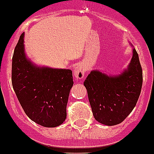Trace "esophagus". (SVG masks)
Wrapping results in <instances>:
<instances>
[{
  "label": "esophagus",
  "instance_id": "obj_1",
  "mask_svg": "<svg viewBox=\"0 0 154 154\" xmlns=\"http://www.w3.org/2000/svg\"><path fill=\"white\" fill-rule=\"evenodd\" d=\"M85 74V69L82 65H79L76 66L74 69V75L76 79H82Z\"/></svg>",
  "mask_w": 154,
  "mask_h": 154
}]
</instances>
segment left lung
<instances>
[{"instance_id": "1", "label": "left lung", "mask_w": 154, "mask_h": 154, "mask_svg": "<svg viewBox=\"0 0 154 154\" xmlns=\"http://www.w3.org/2000/svg\"><path fill=\"white\" fill-rule=\"evenodd\" d=\"M143 72L135 48L127 69L118 75L92 71L84 82L94 118L102 124L122 123L135 107L140 95Z\"/></svg>"}]
</instances>
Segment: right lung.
Here are the masks:
<instances>
[{
  "label": "right lung",
  "instance_id": "add662e5",
  "mask_svg": "<svg viewBox=\"0 0 154 154\" xmlns=\"http://www.w3.org/2000/svg\"><path fill=\"white\" fill-rule=\"evenodd\" d=\"M24 33L12 58L11 82L21 107L28 117L45 127H56L66 119V106L73 85L70 69L38 67L26 57Z\"/></svg>",
  "mask_w": 154,
  "mask_h": 154
}]
</instances>
